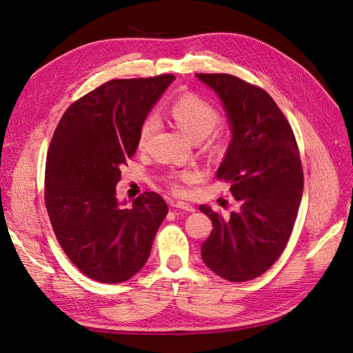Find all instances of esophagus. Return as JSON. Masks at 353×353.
Listing matches in <instances>:
<instances>
[{
	"label": "esophagus",
	"mask_w": 353,
	"mask_h": 353,
	"mask_svg": "<svg viewBox=\"0 0 353 353\" xmlns=\"http://www.w3.org/2000/svg\"><path fill=\"white\" fill-rule=\"evenodd\" d=\"M172 206L175 209L184 210V212H194L196 210V208L193 205H190V203H185V201H175V203H172Z\"/></svg>",
	"instance_id": "obj_1"
}]
</instances>
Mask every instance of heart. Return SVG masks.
<instances>
[{"mask_svg":"<svg viewBox=\"0 0 353 353\" xmlns=\"http://www.w3.org/2000/svg\"><path fill=\"white\" fill-rule=\"evenodd\" d=\"M170 119L175 122V125L183 131L190 140L200 141L203 138H206L213 128L219 122V114L215 110L213 105H210L208 101L197 97V95L185 94L176 99L168 110ZM154 130V121L152 117H147L140 126L137 138V145L140 150H144L148 140L153 134ZM208 148L212 152H218L221 148V138L218 135L208 137ZM199 178V172L194 169L181 170V172H175L170 175V185L174 187L178 193H183L184 185L193 183Z\"/></svg>","mask_w":353,"mask_h":353,"instance_id":"heart-1","label":"heart"}]
</instances>
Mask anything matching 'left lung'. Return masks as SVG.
Returning a JSON list of instances; mask_svg holds the SVG:
<instances>
[{
	"label": "left lung",
	"mask_w": 353,
	"mask_h": 353,
	"mask_svg": "<svg viewBox=\"0 0 353 353\" xmlns=\"http://www.w3.org/2000/svg\"><path fill=\"white\" fill-rule=\"evenodd\" d=\"M196 77L227 114L231 141L216 175L231 184L239 206L230 218L200 206L213 225L201 259L221 279L249 281L271 268L293 231L303 191L296 138L266 91L227 73Z\"/></svg>",
	"instance_id": "1"
}]
</instances>
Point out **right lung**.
<instances>
[{
	"label": "right lung",
	"mask_w": 353,
	"mask_h": 353,
	"mask_svg": "<svg viewBox=\"0 0 353 353\" xmlns=\"http://www.w3.org/2000/svg\"><path fill=\"white\" fill-rule=\"evenodd\" d=\"M174 74L113 79L60 119L47 154L46 206L68 258L100 283L130 280L145 265L168 205L144 193L131 206L116 197L121 168L137 152L140 126Z\"/></svg>",
	"instance_id": "add662e5"
}]
</instances>
